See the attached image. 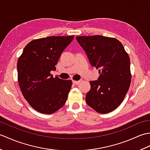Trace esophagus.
Masks as SVG:
<instances>
[{
  "label": "esophagus",
  "instance_id": "1",
  "mask_svg": "<svg viewBox=\"0 0 150 150\" xmlns=\"http://www.w3.org/2000/svg\"><path fill=\"white\" fill-rule=\"evenodd\" d=\"M82 81V80H80V81H73V83L76 84V85H78V84H80Z\"/></svg>",
  "mask_w": 150,
  "mask_h": 150
}]
</instances>
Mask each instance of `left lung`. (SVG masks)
<instances>
[{"instance_id":"1","label":"left lung","mask_w":150,"mask_h":150,"mask_svg":"<svg viewBox=\"0 0 150 150\" xmlns=\"http://www.w3.org/2000/svg\"><path fill=\"white\" fill-rule=\"evenodd\" d=\"M91 66L98 69L97 80L90 82L86 95L89 106L100 113L115 110L128 92L130 82V60L119 40L102 35L76 37Z\"/></svg>"}]
</instances>
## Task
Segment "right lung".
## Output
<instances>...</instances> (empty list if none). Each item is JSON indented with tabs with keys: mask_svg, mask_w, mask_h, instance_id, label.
<instances>
[{
	"mask_svg": "<svg viewBox=\"0 0 150 150\" xmlns=\"http://www.w3.org/2000/svg\"><path fill=\"white\" fill-rule=\"evenodd\" d=\"M74 36L47 37L31 41L17 62L18 82L25 99L40 113L55 112L66 103L71 80L53 78L50 71Z\"/></svg>",
	"mask_w": 150,
	"mask_h": 150,
	"instance_id": "right-lung-1",
	"label": "right lung"
}]
</instances>
